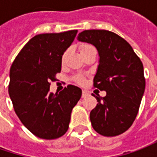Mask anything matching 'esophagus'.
Returning a JSON list of instances; mask_svg holds the SVG:
<instances>
[{
  "label": "esophagus",
  "mask_w": 157,
  "mask_h": 157,
  "mask_svg": "<svg viewBox=\"0 0 157 157\" xmlns=\"http://www.w3.org/2000/svg\"><path fill=\"white\" fill-rule=\"evenodd\" d=\"M89 95V92L86 91V90H82V98H85V97H87Z\"/></svg>",
  "instance_id": "34e87169"
}]
</instances>
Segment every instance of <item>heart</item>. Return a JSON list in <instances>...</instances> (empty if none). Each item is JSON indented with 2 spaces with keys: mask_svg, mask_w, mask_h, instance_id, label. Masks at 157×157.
<instances>
[{
  "mask_svg": "<svg viewBox=\"0 0 157 157\" xmlns=\"http://www.w3.org/2000/svg\"><path fill=\"white\" fill-rule=\"evenodd\" d=\"M94 47L92 46V45H90V44H82V46H81V53L82 52H86V51H88V50H90V49H93ZM66 57V53H64L63 54V56H62V59L64 60V59H65ZM76 81L77 82H82V77H77L76 78Z\"/></svg>",
  "mask_w": 157,
  "mask_h": 157,
  "instance_id": "obj_1",
  "label": "heart"
}]
</instances>
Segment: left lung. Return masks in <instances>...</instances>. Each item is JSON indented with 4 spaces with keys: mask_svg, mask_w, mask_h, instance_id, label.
I'll return each instance as SVG.
<instances>
[{
    "mask_svg": "<svg viewBox=\"0 0 157 157\" xmlns=\"http://www.w3.org/2000/svg\"><path fill=\"white\" fill-rule=\"evenodd\" d=\"M81 42L93 44L99 64L94 87L106 91L90 114L94 130L104 136L121 134L132 126L145 91L143 65L132 46L116 33L87 30L78 34Z\"/></svg>",
    "mask_w": 157,
    "mask_h": 157,
    "instance_id": "8db88e82",
    "label": "left lung"
}]
</instances>
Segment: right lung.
Returning <instances> with one entry per match:
<instances>
[{
  "instance_id": "1",
  "label": "right lung",
  "mask_w": 157,
  "mask_h": 157,
  "mask_svg": "<svg viewBox=\"0 0 157 157\" xmlns=\"http://www.w3.org/2000/svg\"><path fill=\"white\" fill-rule=\"evenodd\" d=\"M77 31L38 34L17 54L10 71L9 94L17 117L38 138L57 139L68 129L73 108L82 90L68 85L50 92V81L61 70L62 55Z\"/></svg>"
}]
</instances>
